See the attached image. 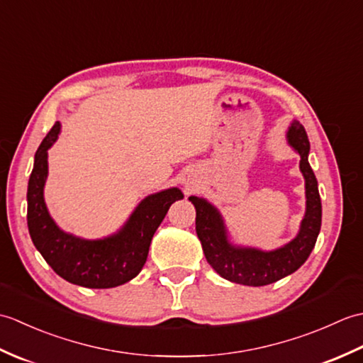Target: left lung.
Instances as JSON below:
<instances>
[{
	"mask_svg": "<svg viewBox=\"0 0 363 363\" xmlns=\"http://www.w3.org/2000/svg\"><path fill=\"white\" fill-rule=\"evenodd\" d=\"M287 140L301 157L299 169L306 179V215L298 235L282 248L262 251L230 245L220 212L204 198H189L196 209V234L204 256L215 272L230 282L260 287L279 281L295 273L317 243L321 228V199L317 177L307 160L311 143L299 121L291 123Z\"/></svg>",
	"mask_w": 363,
	"mask_h": 363,
	"instance_id": "obj_1",
	"label": "left lung"
}]
</instances>
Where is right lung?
Wrapping results in <instances>:
<instances>
[{
	"instance_id": "obj_1",
	"label": "right lung",
	"mask_w": 363,
	"mask_h": 363,
	"mask_svg": "<svg viewBox=\"0 0 363 363\" xmlns=\"http://www.w3.org/2000/svg\"><path fill=\"white\" fill-rule=\"evenodd\" d=\"M60 123L56 121L38 146L28 184V228L38 252L65 281L87 289H112L140 273L156 229L177 199L179 189H167L146 196L117 234L86 240L67 234L50 217L43 199L48 176V150L57 140Z\"/></svg>"
}]
</instances>
